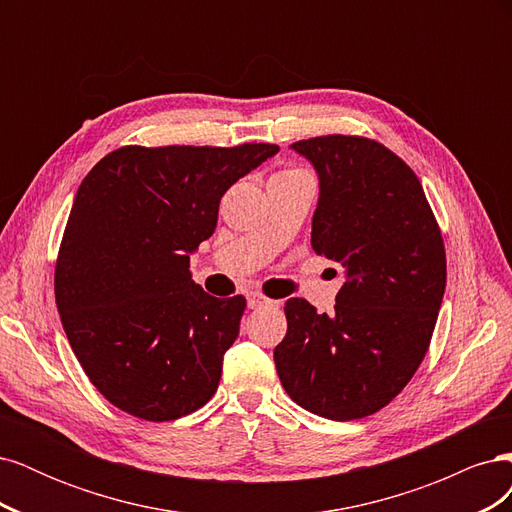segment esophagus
<instances>
[{
	"mask_svg": "<svg viewBox=\"0 0 512 512\" xmlns=\"http://www.w3.org/2000/svg\"><path fill=\"white\" fill-rule=\"evenodd\" d=\"M269 305H277V301H271L267 297H262L260 292H250V294H247V307H250V309H260V307H269Z\"/></svg>",
	"mask_w": 512,
	"mask_h": 512,
	"instance_id": "obj_1",
	"label": "esophagus"
}]
</instances>
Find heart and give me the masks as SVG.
<instances>
[{"label":"heart","instance_id":"1","mask_svg":"<svg viewBox=\"0 0 512 512\" xmlns=\"http://www.w3.org/2000/svg\"><path fill=\"white\" fill-rule=\"evenodd\" d=\"M297 173H305V170H301V168H286V170H282V173H277L275 177H280V175H297Z\"/></svg>","mask_w":512,"mask_h":512}]
</instances>
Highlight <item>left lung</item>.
<instances>
[{
	"mask_svg": "<svg viewBox=\"0 0 512 512\" xmlns=\"http://www.w3.org/2000/svg\"><path fill=\"white\" fill-rule=\"evenodd\" d=\"M290 147L318 173L312 247L344 269V284L331 316L286 301L273 359L292 401L352 421L389 404L425 359L446 288L444 241L421 181L391 149L344 134Z\"/></svg>",
	"mask_w": 512,
	"mask_h": 512,
	"instance_id": "1",
	"label": "left lung"
}]
</instances>
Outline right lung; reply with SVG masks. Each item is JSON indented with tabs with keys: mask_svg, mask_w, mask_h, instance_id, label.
Here are the masks:
<instances>
[{
	"mask_svg": "<svg viewBox=\"0 0 512 512\" xmlns=\"http://www.w3.org/2000/svg\"><path fill=\"white\" fill-rule=\"evenodd\" d=\"M277 151L130 145L83 179L59 245L55 301L87 378L119 410L175 421L218 391L245 299L194 284L190 254L213 235L230 185Z\"/></svg>",
	"mask_w": 512,
	"mask_h": 512,
	"instance_id": "right-lung-1",
	"label": "right lung"
}]
</instances>
